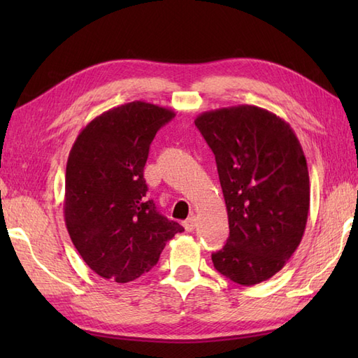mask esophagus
<instances>
[{
	"instance_id": "1",
	"label": "esophagus",
	"mask_w": 358,
	"mask_h": 358,
	"mask_svg": "<svg viewBox=\"0 0 358 358\" xmlns=\"http://www.w3.org/2000/svg\"><path fill=\"white\" fill-rule=\"evenodd\" d=\"M196 227V217L195 215H192V217H189L186 222H185V229L187 231V232H192L194 229Z\"/></svg>"
}]
</instances>
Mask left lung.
Listing matches in <instances>:
<instances>
[{
    "instance_id": "left-lung-1",
    "label": "left lung",
    "mask_w": 358,
    "mask_h": 358,
    "mask_svg": "<svg viewBox=\"0 0 358 358\" xmlns=\"http://www.w3.org/2000/svg\"><path fill=\"white\" fill-rule=\"evenodd\" d=\"M195 126L215 155L229 218V238L212 262L234 283H262L283 269L306 229L301 144L283 118L249 104L203 112Z\"/></svg>"
}]
</instances>
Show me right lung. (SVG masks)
Returning <instances> with one entry per match:
<instances>
[{"label":"right lung","mask_w":358,"mask_h":358,"mask_svg":"<svg viewBox=\"0 0 358 358\" xmlns=\"http://www.w3.org/2000/svg\"><path fill=\"white\" fill-rule=\"evenodd\" d=\"M173 110L132 101L95 117L78 134L66 166L64 222L73 246L98 275L129 283L157 264L183 226L146 199L149 146Z\"/></svg>","instance_id":"obj_1"}]
</instances>
